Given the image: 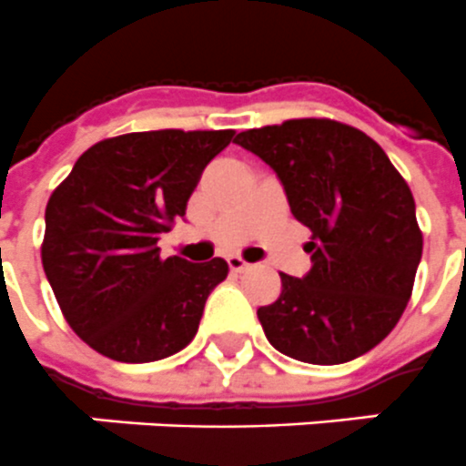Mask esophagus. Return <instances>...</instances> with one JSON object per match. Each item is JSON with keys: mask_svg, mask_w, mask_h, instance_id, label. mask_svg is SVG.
<instances>
[{"mask_svg": "<svg viewBox=\"0 0 466 466\" xmlns=\"http://www.w3.org/2000/svg\"><path fill=\"white\" fill-rule=\"evenodd\" d=\"M226 262H228V269L236 271V274H238V271L250 269V264L245 262V259H240V257H238V255H230L228 259H226Z\"/></svg>", "mask_w": 466, "mask_h": 466, "instance_id": "34e87169", "label": "esophagus"}]
</instances>
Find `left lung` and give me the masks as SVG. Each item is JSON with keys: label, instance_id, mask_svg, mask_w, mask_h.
<instances>
[{"label": "left lung", "instance_id": "1", "mask_svg": "<svg viewBox=\"0 0 466 466\" xmlns=\"http://www.w3.org/2000/svg\"><path fill=\"white\" fill-rule=\"evenodd\" d=\"M233 141L277 173L312 230L310 269L281 274V296L257 310L269 344L315 366L359 359L411 298L423 252L411 189L368 134L341 122L289 120Z\"/></svg>", "mask_w": 466, "mask_h": 466}]
</instances>
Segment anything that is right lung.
Returning <instances> with one entry per match:
<instances>
[{
  "label": "right lung",
  "mask_w": 466,
  "mask_h": 466,
  "mask_svg": "<svg viewBox=\"0 0 466 466\" xmlns=\"http://www.w3.org/2000/svg\"><path fill=\"white\" fill-rule=\"evenodd\" d=\"M230 139L233 129L122 134L93 144L52 192L43 269L69 327L91 349L151 363L195 339L228 264L161 257L158 240Z\"/></svg>",
  "instance_id": "add662e5"
}]
</instances>
